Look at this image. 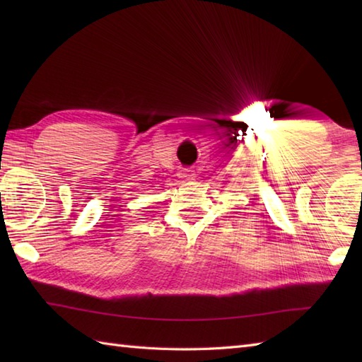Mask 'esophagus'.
<instances>
[{
    "label": "esophagus",
    "instance_id": "obj_1",
    "mask_svg": "<svg viewBox=\"0 0 362 362\" xmlns=\"http://www.w3.org/2000/svg\"><path fill=\"white\" fill-rule=\"evenodd\" d=\"M179 175L182 177V179H185V180H191V179H194V177H196L194 171L191 168H183L182 171L179 173Z\"/></svg>",
    "mask_w": 362,
    "mask_h": 362
}]
</instances>
